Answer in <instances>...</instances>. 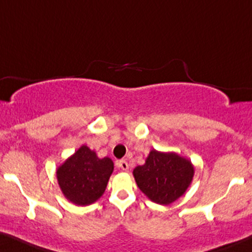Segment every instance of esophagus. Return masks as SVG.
<instances>
[{
  "label": "esophagus",
  "instance_id": "34e87169",
  "mask_svg": "<svg viewBox=\"0 0 252 252\" xmlns=\"http://www.w3.org/2000/svg\"><path fill=\"white\" fill-rule=\"evenodd\" d=\"M117 166H118V168H121L122 170H124V171H126L129 169V164H128V161H126V159L118 160L117 161Z\"/></svg>",
  "mask_w": 252,
  "mask_h": 252
}]
</instances>
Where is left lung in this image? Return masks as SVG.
I'll list each match as a JSON object with an SVG mask.
<instances>
[{"instance_id":"8db88e82","label":"left lung","mask_w":252,"mask_h":252,"mask_svg":"<svg viewBox=\"0 0 252 252\" xmlns=\"http://www.w3.org/2000/svg\"><path fill=\"white\" fill-rule=\"evenodd\" d=\"M189 160L176 153L151 151L144 165L134 169V177L139 189L152 202L170 204L181 197L193 177Z\"/></svg>"}]
</instances>
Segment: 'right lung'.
I'll use <instances>...</instances> for the list:
<instances>
[{
	"label": "right lung",
	"instance_id": "1",
	"mask_svg": "<svg viewBox=\"0 0 252 252\" xmlns=\"http://www.w3.org/2000/svg\"><path fill=\"white\" fill-rule=\"evenodd\" d=\"M113 171V161L96 157L95 152L82 146L58 169L57 177L63 195L77 205H88L105 192Z\"/></svg>",
	"mask_w": 252,
	"mask_h": 252
}]
</instances>
